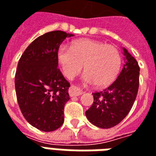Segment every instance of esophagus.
Returning <instances> with one entry per match:
<instances>
[{
    "label": "esophagus",
    "instance_id": "1",
    "mask_svg": "<svg viewBox=\"0 0 156 156\" xmlns=\"http://www.w3.org/2000/svg\"><path fill=\"white\" fill-rule=\"evenodd\" d=\"M83 92H82V90L77 88V87H75V86H72L69 89V94H70V96H78V95H81Z\"/></svg>",
    "mask_w": 156,
    "mask_h": 156
}]
</instances>
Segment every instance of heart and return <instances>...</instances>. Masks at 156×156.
Segmentation results:
<instances>
[{
  "label": "heart",
  "mask_w": 156,
  "mask_h": 156,
  "mask_svg": "<svg viewBox=\"0 0 156 156\" xmlns=\"http://www.w3.org/2000/svg\"><path fill=\"white\" fill-rule=\"evenodd\" d=\"M56 59L65 78L73 79L83 66L85 73L83 80L99 88L111 85L117 78L122 66L117 48L89 39L76 40L71 48L61 45Z\"/></svg>",
  "instance_id": "heart-1"
}]
</instances>
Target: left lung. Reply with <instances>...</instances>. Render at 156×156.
Segmentation results:
<instances>
[{
    "label": "left lung",
    "mask_w": 156,
    "mask_h": 156,
    "mask_svg": "<svg viewBox=\"0 0 156 156\" xmlns=\"http://www.w3.org/2000/svg\"><path fill=\"white\" fill-rule=\"evenodd\" d=\"M124 65L114 83L102 91L93 93L94 102L86 111L87 119L101 128H111L120 123L133 107L139 84L138 62L122 47Z\"/></svg>",
    "instance_id": "1"
}]
</instances>
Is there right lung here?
<instances>
[{"label": "right lung", "instance_id": "obj_1", "mask_svg": "<svg viewBox=\"0 0 156 156\" xmlns=\"http://www.w3.org/2000/svg\"><path fill=\"white\" fill-rule=\"evenodd\" d=\"M72 36L55 30L38 37L17 64L15 89L18 105L28 122L40 131H54L64 122L70 84L57 68L56 52L63 40Z\"/></svg>", "mask_w": 156, "mask_h": 156}]
</instances>
